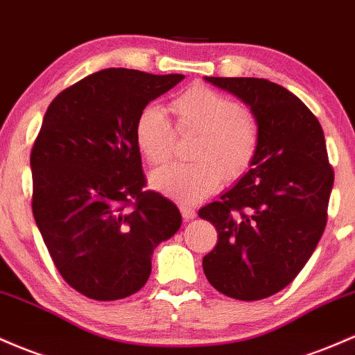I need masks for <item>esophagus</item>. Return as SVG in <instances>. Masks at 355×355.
<instances>
[{"mask_svg": "<svg viewBox=\"0 0 355 355\" xmlns=\"http://www.w3.org/2000/svg\"><path fill=\"white\" fill-rule=\"evenodd\" d=\"M180 212H182V217H184L185 220H192L197 217L196 209L189 207V205H180Z\"/></svg>", "mask_w": 355, "mask_h": 355, "instance_id": "obj_1", "label": "esophagus"}]
</instances>
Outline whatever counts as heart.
Instances as JSON below:
<instances>
[{
  "label": "heart",
  "mask_w": 355,
  "mask_h": 355,
  "mask_svg": "<svg viewBox=\"0 0 355 355\" xmlns=\"http://www.w3.org/2000/svg\"><path fill=\"white\" fill-rule=\"evenodd\" d=\"M178 133H197L196 163H175L151 175V185L163 196L196 204L216 192L224 180L248 173L259 150V126L254 114L231 97L204 84H193L170 103ZM135 139L151 165L171 157L175 131L165 112L146 106L136 118Z\"/></svg>",
  "instance_id": "b5f03b06"
}]
</instances>
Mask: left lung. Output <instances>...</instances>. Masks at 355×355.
<instances>
[{"mask_svg":"<svg viewBox=\"0 0 355 355\" xmlns=\"http://www.w3.org/2000/svg\"><path fill=\"white\" fill-rule=\"evenodd\" d=\"M251 107L259 150L236 187L198 210L217 229L202 259L209 283L243 302L290 285L325 231L334 170L323 130L297 96L256 77H205Z\"/></svg>","mask_w":355,"mask_h":355,"instance_id":"1","label":"left lung"}]
</instances>
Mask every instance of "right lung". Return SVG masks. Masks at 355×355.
<instances>
[{"label":"right lung","instance_id":"1","mask_svg":"<svg viewBox=\"0 0 355 355\" xmlns=\"http://www.w3.org/2000/svg\"><path fill=\"white\" fill-rule=\"evenodd\" d=\"M184 77L104 69L46 109L30 155L32 210L58 272L84 297L141 290L155 248L180 229L177 205L145 189L135 124Z\"/></svg>","mask_w":355,"mask_h":355}]
</instances>
